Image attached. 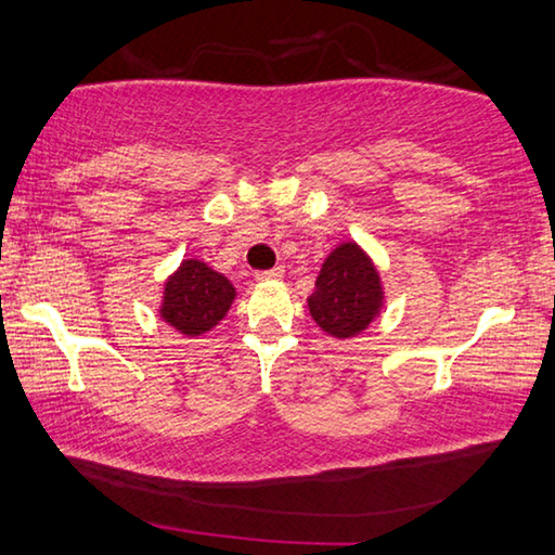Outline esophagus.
<instances>
[{
    "label": "esophagus",
    "mask_w": 555,
    "mask_h": 555,
    "mask_svg": "<svg viewBox=\"0 0 555 555\" xmlns=\"http://www.w3.org/2000/svg\"><path fill=\"white\" fill-rule=\"evenodd\" d=\"M256 278L260 280V283H268V280H283L285 278V268L278 266V268H272V270H262V272H258Z\"/></svg>",
    "instance_id": "obj_1"
}]
</instances>
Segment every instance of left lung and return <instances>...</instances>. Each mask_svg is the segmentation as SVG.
Here are the masks:
<instances>
[{
    "label": "left lung",
    "mask_w": 555,
    "mask_h": 555,
    "mask_svg": "<svg viewBox=\"0 0 555 555\" xmlns=\"http://www.w3.org/2000/svg\"><path fill=\"white\" fill-rule=\"evenodd\" d=\"M384 283L374 258L357 241H341L324 258L307 307L324 334L351 339L376 322L384 312Z\"/></svg>",
    "instance_id": "1"
}]
</instances>
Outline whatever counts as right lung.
I'll list each match as a JSON object with an SVG mask.
<instances>
[{
  "instance_id": "obj_1",
  "label": "right lung",
  "mask_w": 555,
  "mask_h": 555,
  "mask_svg": "<svg viewBox=\"0 0 555 555\" xmlns=\"http://www.w3.org/2000/svg\"><path fill=\"white\" fill-rule=\"evenodd\" d=\"M235 287L202 258H184L162 287L159 317L186 339L204 337L229 314Z\"/></svg>"
}]
</instances>
